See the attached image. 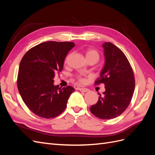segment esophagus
<instances>
[{"label": "esophagus", "mask_w": 155, "mask_h": 155, "mask_svg": "<svg viewBox=\"0 0 155 155\" xmlns=\"http://www.w3.org/2000/svg\"><path fill=\"white\" fill-rule=\"evenodd\" d=\"M79 90L81 92H87L89 91L88 88H79Z\"/></svg>", "instance_id": "esophagus-1"}]
</instances>
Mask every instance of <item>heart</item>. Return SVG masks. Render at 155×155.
I'll use <instances>...</instances> for the list:
<instances>
[{
	"label": "heart",
	"instance_id": "heart-1",
	"mask_svg": "<svg viewBox=\"0 0 155 155\" xmlns=\"http://www.w3.org/2000/svg\"><path fill=\"white\" fill-rule=\"evenodd\" d=\"M85 57L87 59V61L89 60H94L95 61L96 63L98 61V60L100 59V54L98 51L91 48H88L85 50ZM78 80L80 83H85V79L83 78L81 76H79L78 78Z\"/></svg>",
	"mask_w": 155,
	"mask_h": 155
}]
</instances>
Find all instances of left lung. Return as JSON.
Segmentation results:
<instances>
[{
  "label": "left lung",
  "mask_w": 155,
  "mask_h": 155,
  "mask_svg": "<svg viewBox=\"0 0 155 155\" xmlns=\"http://www.w3.org/2000/svg\"><path fill=\"white\" fill-rule=\"evenodd\" d=\"M104 48L105 64L95 85L104 83L105 91L95 105L91 107L97 118L110 120L116 118L126 110L134 93L135 80L133 70L124 53L109 42Z\"/></svg>",
  "instance_id": "8db88e82"
}]
</instances>
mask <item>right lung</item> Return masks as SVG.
Instances as JSON below:
<instances>
[{
	"label": "right lung",
	"instance_id": "obj_1",
	"mask_svg": "<svg viewBox=\"0 0 155 155\" xmlns=\"http://www.w3.org/2000/svg\"><path fill=\"white\" fill-rule=\"evenodd\" d=\"M72 42L47 41L30 49L23 56L18 68L17 87L23 101L35 114L54 118L66 109L71 86L63 88L54 85L55 74L61 72Z\"/></svg>",
	"mask_w": 155,
	"mask_h": 155
}]
</instances>
